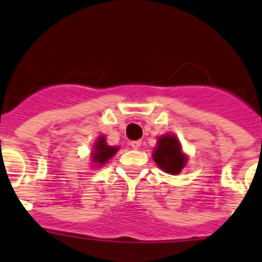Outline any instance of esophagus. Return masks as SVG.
<instances>
[{
    "mask_svg": "<svg viewBox=\"0 0 262 262\" xmlns=\"http://www.w3.org/2000/svg\"><path fill=\"white\" fill-rule=\"evenodd\" d=\"M130 146H132V148H133V149H138V148L142 146V141L130 142Z\"/></svg>",
    "mask_w": 262,
    "mask_h": 262,
    "instance_id": "obj_1",
    "label": "esophagus"
}]
</instances>
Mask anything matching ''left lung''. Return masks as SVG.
I'll use <instances>...</instances> for the list:
<instances>
[{
  "mask_svg": "<svg viewBox=\"0 0 262 262\" xmlns=\"http://www.w3.org/2000/svg\"><path fill=\"white\" fill-rule=\"evenodd\" d=\"M153 160L158 167L170 175H178L186 165V156L182 153L181 144L175 136L165 134L157 142Z\"/></svg>",
  "mask_w": 262,
  "mask_h": 262,
  "instance_id": "8db88e82",
  "label": "left lung"
}]
</instances>
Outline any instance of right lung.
Returning <instances> with one entry per match:
<instances>
[{
  "label": "right lung",
  "instance_id": "add662e5",
  "mask_svg": "<svg viewBox=\"0 0 262 262\" xmlns=\"http://www.w3.org/2000/svg\"><path fill=\"white\" fill-rule=\"evenodd\" d=\"M118 147H112L106 144L105 137H99L92 150V162L97 163V166H102L118 152Z\"/></svg>",
  "mask_w": 262,
  "mask_h": 262
}]
</instances>
